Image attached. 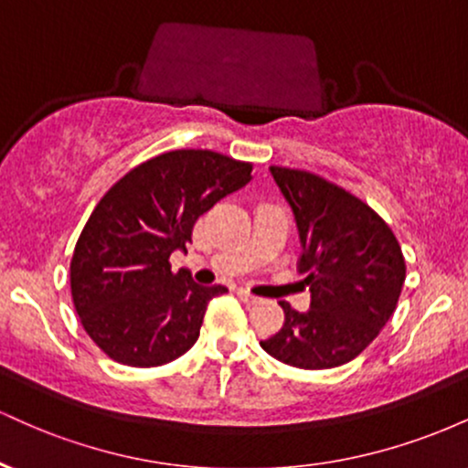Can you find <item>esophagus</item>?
Listing matches in <instances>:
<instances>
[{"label":"esophagus","mask_w":468,"mask_h":468,"mask_svg":"<svg viewBox=\"0 0 468 468\" xmlns=\"http://www.w3.org/2000/svg\"><path fill=\"white\" fill-rule=\"evenodd\" d=\"M238 294H239V299H241V302H244V303H249V305H252V303H260V302H261L260 297H255V294H250L249 290H244V288L238 290Z\"/></svg>","instance_id":"obj_1"}]
</instances>
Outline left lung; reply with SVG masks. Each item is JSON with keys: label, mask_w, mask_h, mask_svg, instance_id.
Instances as JSON below:
<instances>
[{"label": "left lung", "mask_w": 468, "mask_h": 468, "mask_svg": "<svg viewBox=\"0 0 468 468\" xmlns=\"http://www.w3.org/2000/svg\"><path fill=\"white\" fill-rule=\"evenodd\" d=\"M271 174L297 222L310 308L297 313L279 302L286 321L260 346L299 369L338 367L356 358L394 314L405 257L385 219L350 191L302 169L271 166Z\"/></svg>", "instance_id": "8db88e82"}]
</instances>
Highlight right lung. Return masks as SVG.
Instances as JSON below:
<instances>
[{"label":"right lung","instance_id":"right-lung-1","mask_svg":"<svg viewBox=\"0 0 468 468\" xmlns=\"http://www.w3.org/2000/svg\"><path fill=\"white\" fill-rule=\"evenodd\" d=\"M250 163L208 149H176L133 166L101 197L69 261L72 302L85 332L107 356L158 367L200 336L207 305L227 292L171 271L193 224L250 182Z\"/></svg>","mask_w":468,"mask_h":468}]
</instances>
